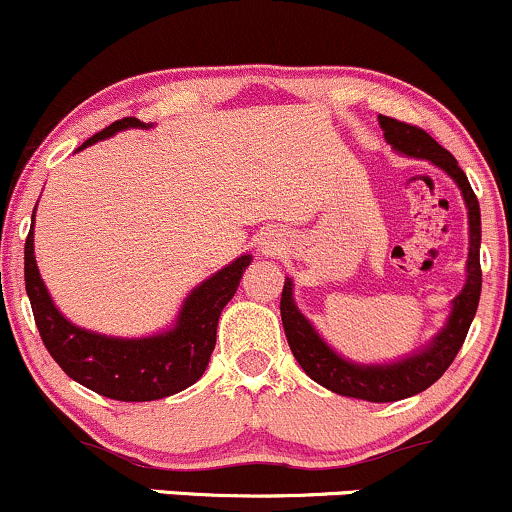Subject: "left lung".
I'll return each instance as SVG.
<instances>
[{
	"label": "left lung",
	"instance_id": "left-lung-1",
	"mask_svg": "<svg viewBox=\"0 0 512 512\" xmlns=\"http://www.w3.org/2000/svg\"><path fill=\"white\" fill-rule=\"evenodd\" d=\"M383 136L398 153L410 158L429 160L460 186L462 198L470 218V254H467V280L458 297L453 299V309L446 326L436 333V338L417 350L410 357H402L400 362L390 364H354L350 359L340 357L328 345L311 321L297 309L292 297V278H285L280 299L282 328H285L290 350L306 376L314 378L323 388L333 390L347 398L369 400V402H395L412 398L446 374L453 364L455 354L460 352L462 342L467 338V330L472 326V318L477 314L479 294H482V266H479V244H482V215H479V201L474 196L467 174L458 167V160L448 153L441 143L426 134L419 126L398 122V119L378 114Z\"/></svg>",
	"mask_w": 512,
	"mask_h": 512
}]
</instances>
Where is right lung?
<instances>
[{"mask_svg": "<svg viewBox=\"0 0 512 512\" xmlns=\"http://www.w3.org/2000/svg\"><path fill=\"white\" fill-rule=\"evenodd\" d=\"M136 117H124L88 138L78 150L110 138L124 129H148ZM35 220V215H33ZM26 292L33 306L35 326L47 352L76 383L122 402L160 400L194 386L203 376L215 350L218 318L237 292L251 256L244 254L191 290L170 330L148 338H112L74 326L59 314L40 278L33 251V225L26 239Z\"/></svg>", "mask_w": 512, "mask_h": 512, "instance_id": "obj_1", "label": "right lung"}]
</instances>
